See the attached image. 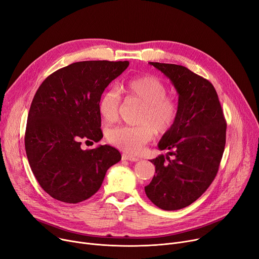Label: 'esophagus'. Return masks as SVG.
Wrapping results in <instances>:
<instances>
[{"instance_id":"34e87169","label":"esophagus","mask_w":259,"mask_h":259,"mask_svg":"<svg viewBox=\"0 0 259 259\" xmlns=\"http://www.w3.org/2000/svg\"><path fill=\"white\" fill-rule=\"evenodd\" d=\"M122 158L127 159V160H130V161H139L140 160L139 157L134 156L132 154H129V153H124V154H122Z\"/></svg>"}]
</instances>
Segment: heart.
Segmentation results:
<instances>
[{"mask_svg": "<svg viewBox=\"0 0 259 259\" xmlns=\"http://www.w3.org/2000/svg\"><path fill=\"white\" fill-rule=\"evenodd\" d=\"M126 98L142 103L139 111V126H118L108 131L107 139L112 145L130 153L140 152L143 147L158 134L169 132L179 114V105L167 95L168 87L154 75H142L126 80L121 86ZM120 107L119 95L108 90L99 101V111L104 120L117 119Z\"/></svg>", "mask_w": 259, "mask_h": 259, "instance_id": "obj_1", "label": "heart"}]
</instances>
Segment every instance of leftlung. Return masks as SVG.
<instances>
[{
    "instance_id": "1",
    "label": "left lung",
    "mask_w": 259,
    "mask_h": 259,
    "mask_svg": "<svg viewBox=\"0 0 259 259\" xmlns=\"http://www.w3.org/2000/svg\"><path fill=\"white\" fill-rule=\"evenodd\" d=\"M150 65L168 76L178 90L179 114L158 143L159 150L169 152L151 160L156 174L145 192L158 208L180 210L200 197L214 181L226 146L227 122L208 79L181 65Z\"/></svg>"
}]
</instances>
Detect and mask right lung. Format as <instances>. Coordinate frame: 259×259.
<instances>
[{"mask_svg": "<svg viewBox=\"0 0 259 259\" xmlns=\"http://www.w3.org/2000/svg\"><path fill=\"white\" fill-rule=\"evenodd\" d=\"M128 66V61L76 62L51 73L35 92L25 149L36 181L54 199H88L99 191L107 170L120 160L111 146L83 150L80 145L83 140H102L99 101Z\"/></svg>", "mask_w": 259, "mask_h": 259, "instance_id": "right-lung-1", "label": "right lung"}]
</instances>
